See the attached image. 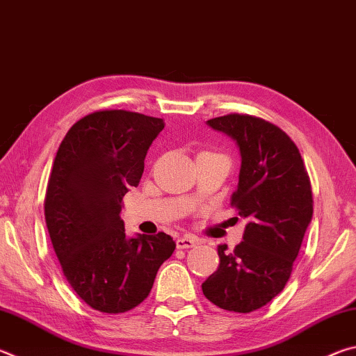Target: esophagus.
Wrapping results in <instances>:
<instances>
[{
    "label": "esophagus",
    "instance_id": "1",
    "mask_svg": "<svg viewBox=\"0 0 356 356\" xmlns=\"http://www.w3.org/2000/svg\"><path fill=\"white\" fill-rule=\"evenodd\" d=\"M197 243H200V240L195 238V237H190V236L180 237L176 242L179 250H188V248H193V246H196Z\"/></svg>",
    "mask_w": 356,
    "mask_h": 356
}]
</instances>
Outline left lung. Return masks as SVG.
<instances>
[{"label":"left lung","instance_id":"obj_1","mask_svg":"<svg viewBox=\"0 0 356 356\" xmlns=\"http://www.w3.org/2000/svg\"><path fill=\"white\" fill-rule=\"evenodd\" d=\"M207 124L237 143L242 166L231 206L248 225L234 251L218 245L220 267L202 282V292L221 309L251 312L291 278L312 218L309 176L295 143L268 120L232 113Z\"/></svg>","mask_w":356,"mask_h":356}]
</instances>
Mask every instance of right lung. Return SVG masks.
<instances>
[{"instance_id":"add662e5","label":"right lung","mask_w":356,"mask_h":356,"mask_svg":"<svg viewBox=\"0 0 356 356\" xmlns=\"http://www.w3.org/2000/svg\"><path fill=\"white\" fill-rule=\"evenodd\" d=\"M163 119L125 110L88 114L72 125L53 161L45 221L63 273L92 309L119 314L147 298L176 250L171 236L125 237L122 197L140 184Z\"/></svg>"}]
</instances>
